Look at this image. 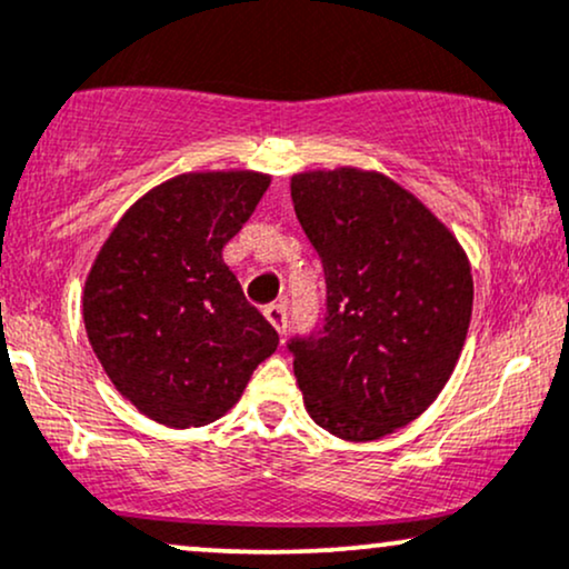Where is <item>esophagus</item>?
I'll list each match as a JSON object with an SVG mask.
<instances>
[{"label": "esophagus", "instance_id": "obj_1", "mask_svg": "<svg viewBox=\"0 0 569 569\" xmlns=\"http://www.w3.org/2000/svg\"><path fill=\"white\" fill-rule=\"evenodd\" d=\"M264 318L278 329V335H286V326H289V312H286L283 302H270L264 307Z\"/></svg>", "mask_w": 569, "mask_h": 569}]
</instances>
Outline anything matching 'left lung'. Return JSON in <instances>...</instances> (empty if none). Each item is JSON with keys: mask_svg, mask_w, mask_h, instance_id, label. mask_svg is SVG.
<instances>
[{"mask_svg": "<svg viewBox=\"0 0 569 569\" xmlns=\"http://www.w3.org/2000/svg\"><path fill=\"white\" fill-rule=\"evenodd\" d=\"M291 200L326 276L321 323L286 342L305 407L339 439H382L452 375L471 323V267L452 232L380 173H299Z\"/></svg>", "mask_w": 569, "mask_h": 569, "instance_id": "left-lung-1", "label": "left lung"}]
</instances>
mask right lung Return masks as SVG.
I'll use <instances>...</instances> for the list:
<instances>
[{
    "mask_svg": "<svg viewBox=\"0 0 569 569\" xmlns=\"http://www.w3.org/2000/svg\"><path fill=\"white\" fill-rule=\"evenodd\" d=\"M267 187L246 171L166 181L120 219L90 270V345L114 388L162 426L219 420L278 348L221 259Z\"/></svg>",
    "mask_w": 569,
    "mask_h": 569,
    "instance_id": "add662e5",
    "label": "right lung"
}]
</instances>
